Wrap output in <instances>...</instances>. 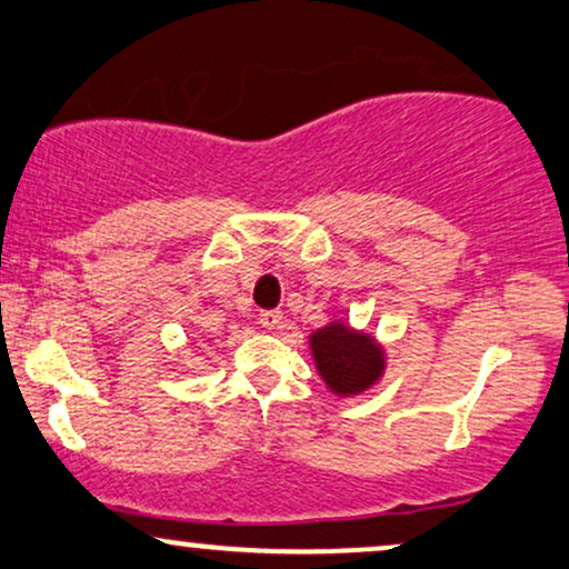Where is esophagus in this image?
Wrapping results in <instances>:
<instances>
[{
	"label": "esophagus",
	"instance_id": "1",
	"mask_svg": "<svg viewBox=\"0 0 569 569\" xmlns=\"http://www.w3.org/2000/svg\"><path fill=\"white\" fill-rule=\"evenodd\" d=\"M263 329H279L282 327V311H261Z\"/></svg>",
	"mask_w": 569,
	"mask_h": 569
}]
</instances>
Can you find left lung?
Returning <instances> with one entry per match:
<instances>
[{
	"label": "left lung",
	"mask_w": 569,
	"mask_h": 569,
	"mask_svg": "<svg viewBox=\"0 0 569 569\" xmlns=\"http://www.w3.org/2000/svg\"><path fill=\"white\" fill-rule=\"evenodd\" d=\"M308 348L329 392L340 398L371 390L388 369L382 342L367 329H353L342 319H332L308 335Z\"/></svg>",
	"instance_id": "left-lung-1"
}]
</instances>
